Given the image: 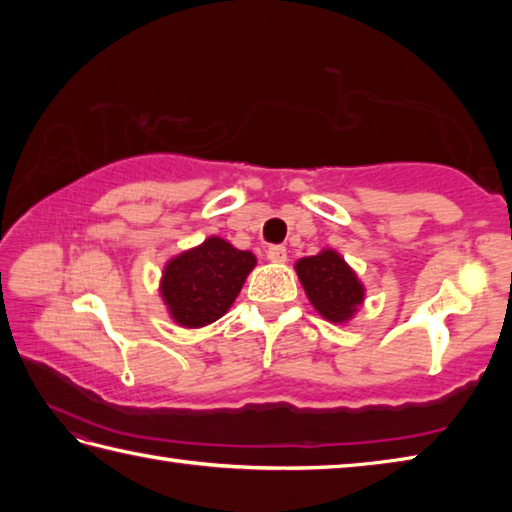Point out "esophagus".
I'll return each mask as SVG.
<instances>
[{"instance_id":"esophagus-1","label":"esophagus","mask_w":512,"mask_h":512,"mask_svg":"<svg viewBox=\"0 0 512 512\" xmlns=\"http://www.w3.org/2000/svg\"><path fill=\"white\" fill-rule=\"evenodd\" d=\"M266 257L271 259V262H277V264L287 262V248H284V246H271V248L266 250Z\"/></svg>"}]
</instances>
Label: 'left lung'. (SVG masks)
Listing matches in <instances>:
<instances>
[{"instance_id":"obj_1","label":"left lung","mask_w":512,"mask_h":512,"mask_svg":"<svg viewBox=\"0 0 512 512\" xmlns=\"http://www.w3.org/2000/svg\"><path fill=\"white\" fill-rule=\"evenodd\" d=\"M296 273L309 302L329 323H348L366 296L357 273L332 248L298 259Z\"/></svg>"}]
</instances>
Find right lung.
Returning <instances> with one entry per match:
<instances>
[{
    "label": "right lung",
    "instance_id": "1",
    "mask_svg": "<svg viewBox=\"0 0 512 512\" xmlns=\"http://www.w3.org/2000/svg\"><path fill=\"white\" fill-rule=\"evenodd\" d=\"M257 264L250 250H239L221 237L169 259L160 293L171 318L183 327H205L219 320L244 287Z\"/></svg>",
    "mask_w": 512,
    "mask_h": 512
}]
</instances>
